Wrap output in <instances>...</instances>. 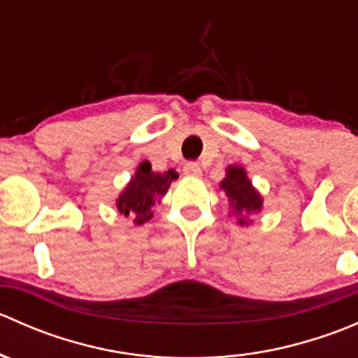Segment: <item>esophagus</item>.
I'll list each match as a JSON object with an SVG mask.
<instances>
[{
    "label": "esophagus",
    "mask_w": 358,
    "mask_h": 358,
    "mask_svg": "<svg viewBox=\"0 0 358 358\" xmlns=\"http://www.w3.org/2000/svg\"><path fill=\"white\" fill-rule=\"evenodd\" d=\"M183 173H185L187 176H192V178H199L202 175V169L197 162L190 161V162H185V166H183Z\"/></svg>",
    "instance_id": "esophagus-1"
}]
</instances>
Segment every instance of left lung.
I'll use <instances>...</instances> for the list:
<instances>
[{
	"mask_svg": "<svg viewBox=\"0 0 358 358\" xmlns=\"http://www.w3.org/2000/svg\"><path fill=\"white\" fill-rule=\"evenodd\" d=\"M220 189L229 197L230 206H232V215L239 216L237 223H241V225H249L246 215L262 211L263 197L252 187L243 166H229L225 178L220 183Z\"/></svg>",
	"mask_w": 358,
	"mask_h": 358,
	"instance_id": "obj_1",
	"label": "left lung"
}]
</instances>
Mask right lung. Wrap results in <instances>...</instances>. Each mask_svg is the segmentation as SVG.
<instances>
[{"label": "right lung", "instance_id": "obj_1", "mask_svg": "<svg viewBox=\"0 0 358 358\" xmlns=\"http://www.w3.org/2000/svg\"><path fill=\"white\" fill-rule=\"evenodd\" d=\"M176 178L178 173H175V169L156 173L152 171L149 161L140 162L133 178L115 201L119 213L124 216H133L136 225L149 222L154 216L152 206L161 202V197L168 192L169 185Z\"/></svg>", "mask_w": 358, "mask_h": 358}]
</instances>
